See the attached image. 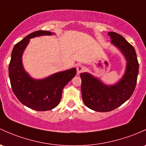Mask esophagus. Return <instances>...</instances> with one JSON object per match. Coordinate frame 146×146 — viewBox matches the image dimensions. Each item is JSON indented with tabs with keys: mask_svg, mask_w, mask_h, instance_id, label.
I'll list each match as a JSON object with an SVG mask.
<instances>
[{
	"mask_svg": "<svg viewBox=\"0 0 146 146\" xmlns=\"http://www.w3.org/2000/svg\"><path fill=\"white\" fill-rule=\"evenodd\" d=\"M84 70H85V67H84L83 65L80 64L78 66V67H77V72H78V73H82Z\"/></svg>",
	"mask_w": 146,
	"mask_h": 146,
	"instance_id": "esophagus-1",
	"label": "esophagus"
}]
</instances>
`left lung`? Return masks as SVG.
Segmentation results:
<instances>
[{
  "instance_id": "8db88e82",
  "label": "left lung",
  "mask_w": 146,
  "mask_h": 146,
  "mask_svg": "<svg viewBox=\"0 0 146 146\" xmlns=\"http://www.w3.org/2000/svg\"><path fill=\"white\" fill-rule=\"evenodd\" d=\"M108 35L111 43L122 51L127 60V69L121 80L113 86H107L87 73L80 74L82 100L91 110L110 111L121 106L131 97L135 89L139 73V62L134 48L118 33Z\"/></svg>"
}]
</instances>
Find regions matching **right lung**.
<instances>
[{
	"mask_svg": "<svg viewBox=\"0 0 146 146\" xmlns=\"http://www.w3.org/2000/svg\"><path fill=\"white\" fill-rule=\"evenodd\" d=\"M51 35L50 32L38 30L25 36L14 46L9 64V77L14 94L22 104L36 111H47L57 107L62 98L64 87L76 74V69L73 68L36 80L25 72L21 57L30 39Z\"/></svg>",
	"mask_w": 146,
	"mask_h": 146,
	"instance_id": "obj_1",
	"label": "right lung"
}]
</instances>
